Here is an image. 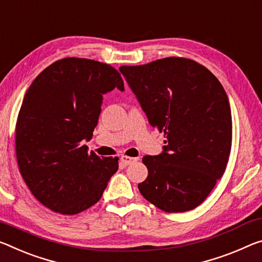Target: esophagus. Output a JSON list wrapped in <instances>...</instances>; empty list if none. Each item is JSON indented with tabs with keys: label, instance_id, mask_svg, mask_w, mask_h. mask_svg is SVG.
Masks as SVG:
<instances>
[{
	"label": "esophagus",
	"instance_id": "obj_1",
	"mask_svg": "<svg viewBox=\"0 0 262 262\" xmlns=\"http://www.w3.org/2000/svg\"><path fill=\"white\" fill-rule=\"evenodd\" d=\"M138 160H139L138 157H129L126 155H122L121 157H120V161H121V163L123 165H129L132 163H134V162H136Z\"/></svg>",
	"mask_w": 262,
	"mask_h": 262
}]
</instances>
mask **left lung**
Here are the masks:
<instances>
[{"mask_svg": "<svg viewBox=\"0 0 262 262\" xmlns=\"http://www.w3.org/2000/svg\"><path fill=\"white\" fill-rule=\"evenodd\" d=\"M150 126L164 133L157 156H144L142 196L164 212L201 205L225 171L232 146L227 94L205 66L168 57L139 66H120Z\"/></svg>", "mask_w": 262, "mask_h": 262, "instance_id": "8db88e82", "label": "left lung"}]
</instances>
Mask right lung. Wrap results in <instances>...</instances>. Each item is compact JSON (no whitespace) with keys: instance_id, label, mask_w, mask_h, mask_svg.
<instances>
[{"instance_id":"add662e5","label":"right lung","mask_w":262,"mask_h":262,"mask_svg":"<svg viewBox=\"0 0 262 262\" xmlns=\"http://www.w3.org/2000/svg\"><path fill=\"white\" fill-rule=\"evenodd\" d=\"M118 87L113 66L86 58H63L43 70L24 95L15 128L20 175L48 209L77 214L101 198L119 157L89 152L101 112L102 94Z\"/></svg>"}]
</instances>
